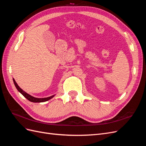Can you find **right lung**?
<instances>
[{"label":"right lung","instance_id":"right-lung-1","mask_svg":"<svg viewBox=\"0 0 146 146\" xmlns=\"http://www.w3.org/2000/svg\"><path fill=\"white\" fill-rule=\"evenodd\" d=\"M13 82H14V84H15V85L16 88V89L17 90V91H18L21 94H23L26 99H28L29 101L32 102H36H36H39H39H46L48 100L51 99L52 98H53L55 96V95H53V96H51L50 97H48V98H35V97H33L31 95L29 94L28 93H27V92H25L24 91L22 90L21 88L18 86V85H17L14 78H13Z\"/></svg>","mask_w":146,"mask_h":146}]
</instances>
